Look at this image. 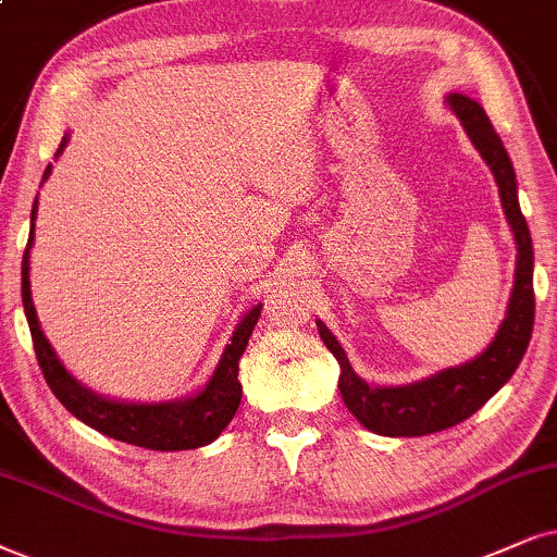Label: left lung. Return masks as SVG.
<instances>
[{"instance_id":"8db88e82","label":"left lung","mask_w":557,"mask_h":557,"mask_svg":"<svg viewBox=\"0 0 557 557\" xmlns=\"http://www.w3.org/2000/svg\"><path fill=\"white\" fill-rule=\"evenodd\" d=\"M447 102L466 125L470 140L496 177L504 213L509 218L513 238H517V280H513L509 311H506L502 329L483 355L460 364V368L442 370L440 375L404 385V388H370L364 380L355 375L347 355H344L339 342L331 336V331L321 321H315L323 344L342 364L339 391L344 404L364 429L385 436H424L473 417L478 408L513 375V370L522 362L527 344L532 339L534 255L530 228H527L517 200V177H513L509 153H506L502 138H498L481 104L466 95H449Z\"/></svg>"}]
</instances>
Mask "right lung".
<instances>
[{"label": "right lung", "instance_id": "1", "mask_svg": "<svg viewBox=\"0 0 557 557\" xmlns=\"http://www.w3.org/2000/svg\"><path fill=\"white\" fill-rule=\"evenodd\" d=\"M63 144H66V138L61 140V149ZM61 149L55 151V157H59ZM48 172H51V164L46 166L44 180L48 177ZM35 213H38V202L33 206V221ZM30 244L33 231L23 255V306L27 323H30L35 357H38L40 370H44L48 388L53 391V396L61 400L63 408H69L76 419L89 424L91 429H97V432L136 447L169 453V449H195L210 445L231 424L238 404H242L238 360H242L246 344H249V336L255 331L259 308L262 306H255L244 315L234 331V336H231L226 351H223L221 362H218L213 377L208 380V385L197 396L187 400H174V404H117V400L100 398L97 393H91L89 388L76 383L66 372V368L59 362V357H55L44 331H40L30 298V274H27V270H30V264H27Z\"/></svg>", "mask_w": 557, "mask_h": 557}]
</instances>
